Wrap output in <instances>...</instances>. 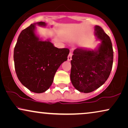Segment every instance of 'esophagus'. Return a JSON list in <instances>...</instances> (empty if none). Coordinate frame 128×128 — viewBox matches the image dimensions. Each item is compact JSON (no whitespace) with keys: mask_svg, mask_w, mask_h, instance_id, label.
I'll list each match as a JSON object with an SVG mask.
<instances>
[{"mask_svg":"<svg viewBox=\"0 0 128 128\" xmlns=\"http://www.w3.org/2000/svg\"><path fill=\"white\" fill-rule=\"evenodd\" d=\"M72 52H70L68 54V61H71V59H72Z\"/></svg>","mask_w":128,"mask_h":128,"instance_id":"obj_1","label":"esophagus"}]
</instances>
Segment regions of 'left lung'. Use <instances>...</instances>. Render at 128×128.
<instances>
[{
    "instance_id": "left-lung-1",
    "label": "left lung",
    "mask_w": 128,
    "mask_h": 128,
    "mask_svg": "<svg viewBox=\"0 0 128 128\" xmlns=\"http://www.w3.org/2000/svg\"><path fill=\"white\" fill-rule=\"evenodd\" d=\"M94 34L101 42L94 50H74L71 61L70 78L73 86L81 92L89 93L104 84L113 64L114 52L110 37L101 27L95 26Z\"/></svg>"
}]
</instances>
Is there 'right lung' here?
Returning a JSON list of instances; mask_svg holds the SVG:
<instances>
[{
    "label": "right lung",
    "instance_id": "right-lung-1",
    "mask_svg": "<svg viewBox=\"0 0 128 128\" xmlns=\"http://www.w3.org/2000/svg\"><path fill=\"white\" fill-rule=\"evenodd\" d=\"M46 27L43 22L32 24L22 30L14 49L15 71L20 82L30 91H46L56 71L67 60L70 50L54 47L50 39L42 40L36 33V25Z\"/></svg>",
    "mask_w": 128,
    "mask_h": 128
}]
</instances>
